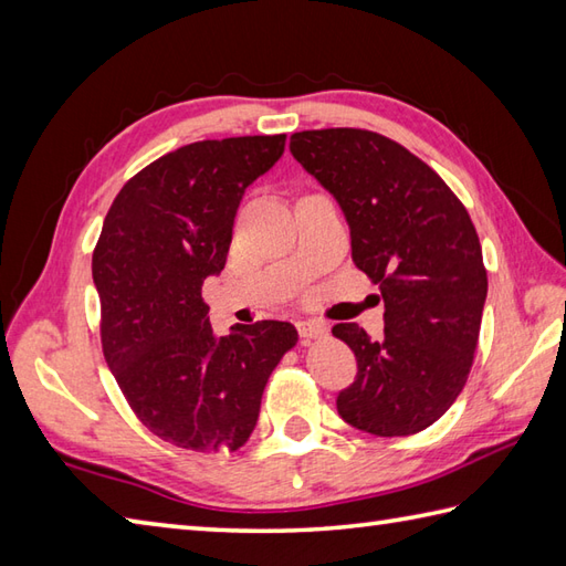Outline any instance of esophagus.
Segmentation results:
<instances>
[{"mask_svg":"<svg viewBox=\"0 0 566 566\" xmlns=\"http://www.w3.org/2000/svg\"><path fill=\"white\" fill-rule=\"evenodd\" d=\"M298 328V335H302V340L308 343V340H316V338H323V335L328 333V328L323 326L321 321H298L296 323Z\"/></svg>","mask_w":566,"mask_h":566,"instance_id":"obj_1","label":"esophagus"}]
</instances>
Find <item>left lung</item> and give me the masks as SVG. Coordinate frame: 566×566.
<instances>
[{
	"mask_svg": "<svg viewBox=\"0 0 566 566\" xmlns=\"http://www.w3.org/2000/svg\"><path fill=\"white\" fill-rule=\"evenodd\" d=\"M290 150L340 203L353 262L384 302L381 340L357 323L333 326L357 359L338 413L379 438L426 430L454 403L474 363L486 302L476 228L432 167L375 130H302Z\"/></svg>",
	"mask_w": 566,
	"mask_h": 566,
	"instance_id": "8db88e82",
	"label": "left lung"
}]
</instances>
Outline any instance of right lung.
I'll return each instance as SVG.
<instances>
[{
    "label": "right lung",
    "instance_id": "right-lung-1",
    "mask_svg": "<svg viewBox=\"0 0 566 566\" xmlns=\"http://www.w3.org/2000/svg\"><path fill=\"white\" fill-rule=\"evenodd\" d=\"M284 140L189 143L130 177L104 219L92 255L104 359L140 423L177 448H243L264 384L298 340L286 321L216 338L201 298L226 264L240 199Z\"/></svg>",
    "mask_w": 566,
    "mask_h": 566
}]
</instances>
